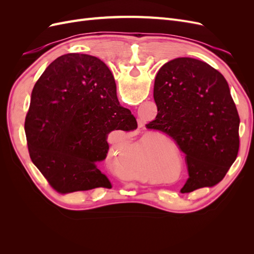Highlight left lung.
Here are the masks:
<instances>
[{
	"label": "left lung",
	"instance_id": "left-lung-1",
	"mask_svg": "<svg viewBox=\"0 0 254 254\" xmlns=\"http://www.w3.org/2000/svg\"><path fill=\"white\" fill-rule=\"evenodd\" d=\"M156 120L146 128L171 136L186 155L190 178L181 193L219 183L240 148V117L226 78L200 60L176 58L153 87Z\"/></svg>",
	"mask_w": 254,
	"mask_h": 254
}]
</instances>
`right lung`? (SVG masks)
<instances>
[{
	"label": "right lung",
	"instance_id": "1",
	"mask_svg": "<svg viewBox=\"0 0 254 254\" xmlns=\"http://www.w3.org/2000/svg\"><path fill=\"white\" fill-rule=\"evenodd\" d=\"M137 128L117 97V84L101 59L66 54L36 82L25 119L30 159L59 193L111 189L99 170L112 130Z\"/></svg>",
	"mask_w": 254,
	"mask_h": 254
}]
</instances>
